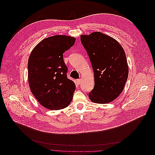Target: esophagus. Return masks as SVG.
I'll return each instance as SVG.
<instances>
[{"mask_svg": "<svg viewBox=\"0 0 155 155\" xmlns=\"http://www.w3.org/2000/svg\"><path fill=\"white\" fill-rule=\"evenodd\" d=\"M81 82V79H77V83L79 84H80V83Z\"/></svg>", "mask_w": 155, "mask_h": 155, "instance_id": "obj_1", "label": "esophagus"}]
</instances>
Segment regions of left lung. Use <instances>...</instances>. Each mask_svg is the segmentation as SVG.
Returning <instances> with one entry per match:
<instances>
[{
	"label": "left lung",
	"instance_id": "8db88e82",
	"mask_svg": "<svg viewBox=\"0 0 155 155\" xmlns=\"http://www.w3.org/2000/svg\"><path fill=\"white\" fill-rule=\"evenodd\" d=\"M81 41L90 59L94 74V87L88 93L94 103L105 104L122 92L129 68L122 46L101 32L81 35Z\"/></svg>",
	"mask_w": 155,
	"mask_h": 155
}]
</instances>
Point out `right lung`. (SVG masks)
I'll list each match as a JSON object with an SVG mask.
<instances>
[{
    "mask_svg": "<svg viewBox=\"0 0 155 155\" xmlns=\"http://www.w3.org/2000/svg\"><path fill=\"white\" fill-rule=\"evenodd\" d=\"M75 41L74 37L66 35L48 37L35 46L29 57L30 90L40 104L48 109H64L72 100L76 85L67 78L63 53Z\"/></svg>",
    "mask_w": 155,
    "mask_h": 155,
    "instance_id": "1",
    "label": "right lung"
}]
</instances>
